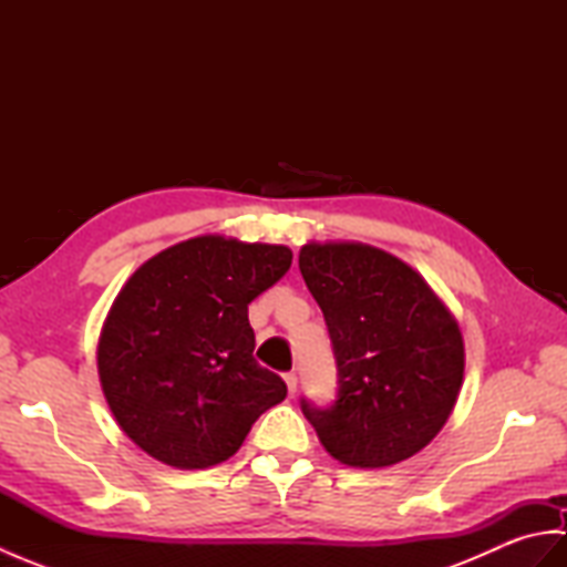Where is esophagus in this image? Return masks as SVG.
Masks as SVG:
<instances>
[{"label": "esophagus", "mask_w": 567, "mask_h": 567, "mask_svg": "<svg viewBox=\"0 0 567 567\" xmlns=\"http://www.w3.org/2000/svg\"><path fill=\"white\" fill-rule=\"evenodd\" d=\"M285 382H287V390L290 394L297 392V372H285Z\"/></svg>", "instance_id": "1"}]
</instances>
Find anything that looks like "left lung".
I'll list each match as a JSON object with an SVG mask.
<instances>
[{"label": "left lung", "mask_w": 567, "mask_h": 567, "mask_svg": "<svg viewBox=\"0 0 567 567\" xmlns=\"http://www.w3.org/2000/svg\"><path fill=\"white\" fill-rule=\"evenodd\" d=\"M299 270L323 311L339 390L302 412L336 461L388 467L419 453L453 412L463 336L400 258L363 244H307Z\"/></svg>", "instance_id": "left-lung-1"}]
</instances>
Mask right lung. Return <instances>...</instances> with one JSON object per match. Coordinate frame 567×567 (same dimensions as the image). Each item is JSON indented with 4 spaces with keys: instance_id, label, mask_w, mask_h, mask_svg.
<instances>
[{
    "instance_id": "right-lung-1",
    "label": "right lung",
    "mask_w": 567,
    "mask_h": 567,
    "mask_svg": "<svg viewBox=\"0 0 567 567\" xmlns=\"http://www.w3.org/2000/svg\"><path fill=\"white\" fill-rule=\"evenodd\" d=\"M292 250L197 236L143 262L100 339V380L126 436L155 461L202 470L231 457L287 384L252 358L248 305Z\"/></svg>"
}]
</instances>
